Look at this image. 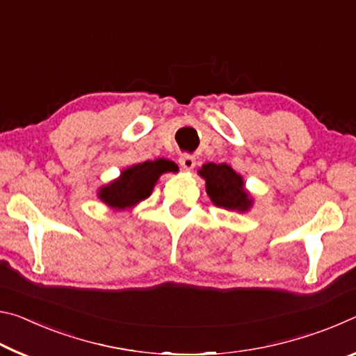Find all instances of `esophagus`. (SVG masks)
Segmentation results:
<instances>
[{
    "instance_id": "obj_1",
    "label": "esophagus",
    "mask_w": 356,
    "mask_h": 356,
    "mask_svg": "<svg viewBox=\"0 0 356 356\" xmlns=\"http://www.w3.org/2000/svg\"><path fill=\"white\" fill-rule=\"evenodd\" d=\"M179 165L184 168V170H186V171H190V170H193V168H195V165H196V159L193 155H188V154H185V155H180V159H179Z\"/></svg>"
}]
</instances>
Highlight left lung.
Instances as JSON below:
<instances>
[{
	"label": "left lung",
	"mask_w": 356,
	"mask_h": 356,
	"mask_svg": "<svg viewBox=\"0 0 356 356\" xmlns=\"http://www.w3.org/2000/svg\"><path fill=\"white\" fill-rule=\"evenodd\" d=\"M197 174L206 180V191L216 207L245 213L254 204V197L245 188V180L226 163H206Z\"/></svg>",
	"instance_id": "obj_1"
}]
</instances>
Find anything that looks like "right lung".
Here are the masks:
<instances>
[{
  "instance_id": "right-lung-1",
  "label": "right lung",
  "mask_w": 356,
  "mask_h": 356,
  "mask_svg": "<svg viewBox=\"0 0 356 356\" xmlns=\"http://www.w3.org/2000/svg\"><path fill=\"white\" fill-rule=\"evenodd\" d=\"M177 171V165L166 159L131 165L120 171L118 179L100 186L97 191L99 200L116 212L134 209L136 204L147 200L152 195L155 184L161 174Z\"/></svg>"
}]
</instances>
